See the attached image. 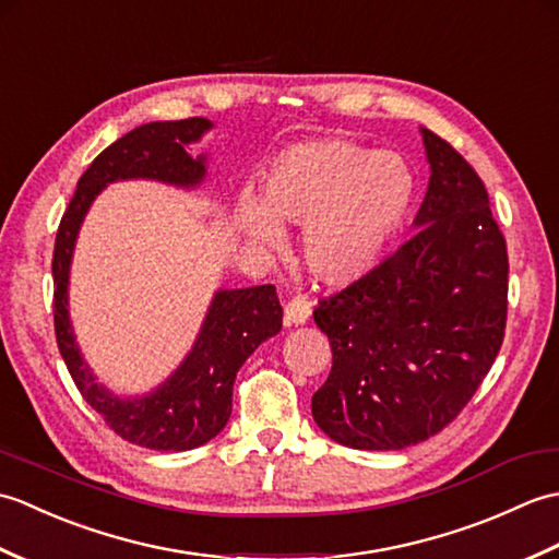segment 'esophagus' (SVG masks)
Returning <instances> with one entry per match:
<instances>
[{
	"instance_id": "34e87169",
	"label": "esophagus",
	"mask_w": 559,
	"mask_h": 559,
	"mask_svg": "<svg viewBox=\"0 0 559 559\" xmlns=\"http://www.w3.org/2000/svg\"><path fill=\"white\" fill-rule=\"evenodd\" d=\"M310 314H312L310 302L302 298H293L286 305V310H283V322H286V326H300L307 322V319H310Z\"/></svg>"
}]
</instances>
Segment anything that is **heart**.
I'll return each instance as SVG.
<instances>
[{"label": "heart", "mask_w": 559, "mask_h": 559, "mask_svg": "<svg viewBox=\"0 0 559 559\" xmlns=\"http://www.w3.org/2000/svg\"><path fill=\"white\" fill-rule=\"evenodd\" d=\"M415 182L401 156L324 136L283 148L261 185L242 197L235 225L249 247L286 252L283 230H302L305 266L322 288L341 290L370 276L396 240Z\"/></svg>", "instance_id": "obj_1"}]
</instances>
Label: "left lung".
<instances>
[{
	"instance_id": "obj_1",
	"label": "left lung",
	"mask_w": 559,
	"mask_h": 559,
	"mask_svg": "<svg viewBox=\"0 0 559 559\" xmlns=\"http://www.w3.org/2000/svg\"><path fill=\"white\" fill-rule=\"evenodd\" d=\"M420 134L430 182L415 235L314 310L334 362L312 418L350 449H406L444 430L504 338L509 261L488 192L444 139Z\"/></svg>"
}]
</instances>
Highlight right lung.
<instances>
[{"mask_svg": "<svg viewBox=\"0 0 559 559\" xmlns=\"http://www.w3.org/2000/svg\"><path fill=\"white\" fill-rule=\"evenodd\" d=\"M211 129L213 122L206 117H192L141 124L117 139L81 175L55 240V334L67 370L81 396L110 430L127 442L156 451L197 449L228 425L237 370L283 326L276 288H221L213 293L192 348L170 377L146 394L120 396L98 382L76 343L69 317L71 259L86 213L108 185L151 180L189 192L204 182L209 156H192L187 146L197 144Z\"/></svg>", "mask_w": 559, "mask_h": 559, "instance_id": "obj_1", "label": "right lung"}]
</instances>
